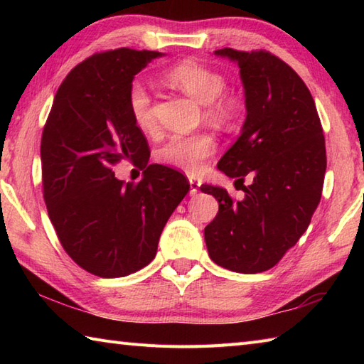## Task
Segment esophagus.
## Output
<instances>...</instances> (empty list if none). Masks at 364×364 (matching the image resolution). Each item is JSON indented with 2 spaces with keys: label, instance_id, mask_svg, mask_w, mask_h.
I'll return each instance as SVG.
<instances>
[{
  "label": "esophagus",
  "instance_id": "obj_1",
  "mask_svg": "<svg viewBox=\"0 0 364 364\" xmlns=\"http://www.w3.org/2000/svg\"><path fill=\"white\" fill-rule=\"evenodd\" d=\"M189 184H191V191H189V194L191 196H196L197 192H198V189H200V180H197V178H194V176H191L189 178Z\"/></svg>",
  "mask_w": 364,
  "mask_h": 364
}]
</instances>
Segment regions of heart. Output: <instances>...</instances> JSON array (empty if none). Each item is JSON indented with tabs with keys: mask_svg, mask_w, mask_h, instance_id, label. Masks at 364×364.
I'll list each match as a JSON object with an SVG mask.
<instances>
[{
	"mask_svg": "<svg viewBox=\"0 0 364 364\" xmlns=\"http://www.w3.org/2000/svg\"><path fill=\"white\" fill-rule=\"evenodd\" d=\"M166 80L198 102L205 105L208 119L219 123H228L236 117L239 105L225 90L223 75L196 60H186L170 68ZM128 107L136 127L142 131H151L156 125L149 90L141 82H134L128 92ZM215 150L214 137L206 133L175 134L159 149V159L164 164L180 168L183 172L197 173L205 161Z\"/></svg>",
	"mask_w": 364,
	"mask_h": 364,
	"instance_id": "1",
	"label": "heart"
}]
</instances>
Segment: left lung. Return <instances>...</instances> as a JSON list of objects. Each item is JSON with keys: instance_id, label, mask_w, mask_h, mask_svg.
Instances as JSON below:
<instances>
[{"instance_id": "obj_1", "label": "left lung", "mask_w": 364, "mask_h": 364, "mask_svg": "<svg viewBox=\"0 0 364 364\" xmlns=\"http://www.w3.org/2000/svg\"><path fill=\"white\" fill-rule=\"evenodd\" d=\"M214 54L237 64L247 109L241 136L218 168L252 183L237 202L223 188L200 186L219 202L205 242L215 264L258 274L274 267L310 225L327 168L326 139L310 90L282 59L262 50Z\"/></svg>"}]
</instances>
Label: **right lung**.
<instances>
[{
	"label": "right lung",
	"mask_w": 364,
	"mask_h": 364,
	"mask_svg": "<svg viewBox=\"0 0 364 364\" xmlns=\"http://www.w3.org/2000/svg\"><path fill=\"white\" fill-rule=\"evenodd\" d=\"M164 53L119 48L82 60L60 84L42 144L43 198L64 250L87 272L115 278L145 267L186 176L149 164L150 149L128 107L134 76ZM127 159L144 170L139 183L117 181Z\"/></svg>",
	"instance_id": "right-lung-1"
}]
</instances>
